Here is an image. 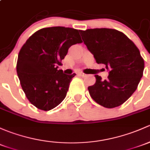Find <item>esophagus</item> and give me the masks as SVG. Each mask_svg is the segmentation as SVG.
<instances>
[{
	"label": "esophagus",
	"mask_w": 150,
	"mask_h": 150,
	"mask_svg": "<svg viewBox=\"0 0 150 150\" xmlns=\"http://www.w3.org/2000/svg\"><path fill=\"white\" fill-rule=\"evenodd\" d=\"M79 75H80L81 77H86V74H84V73H83V72H80Z\"/></svg>",
	"instance_id": "34e87169"
}]
</instances>
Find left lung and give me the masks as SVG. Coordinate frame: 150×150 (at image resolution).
Wrapping results in <instances>:
<instances>
[{
    "label": "left lung",
    "instance_id": "obj_1",
    "mask_svg": "<svg viewBox=\"0 0 150 150\" xmlns=\"http://www.w3.org/2000/svg\"><path fill=\"white\" fill-rule=\"evenodd\" d=\"M80 33L96 62L109 70L107 80L95 75L96 83L88 88L90 95L105 108L119 106L136 91L143 75L144 61L139 50L118 30L90 29Z\"/></svg>",
    "mask_w": 150,
    "mask_h": 150
}]
</instances>
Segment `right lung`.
Returning a JSON list of instances; mask_svg holds the SVG:
<instances>
[{
	"label": "right lung",
	"mask_w": 150,
	"mask_h": 150,
	"mask_svg": "<svg viewBox=\"0 0 150 150\" xmlns=\"http://www.w3.org/2000/svg\"><path fill=\"white\" fill-rule=\"evenodd\" d=\"M83 42L79 30L53 26L38 30L20 50L16 71L29 102L42 111L57 106L65 98L72 78L58 70L72 45Z\"/></svg>",
	"instance_id": "obj_1"
}]
</instances>
